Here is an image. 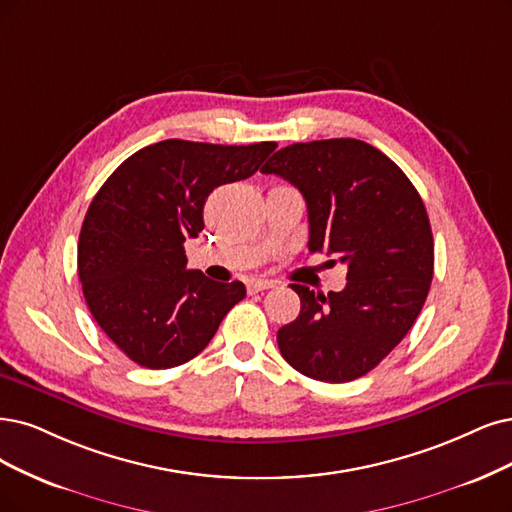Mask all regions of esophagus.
<instances>
[{
	"instance_id": "1",
	"label": "esophagus",
	"mask_w": 512,
	"mask_h": 512,
	"mask_svg": "<svg viewBox=\"0 0 512 512\" xmlns=\"http://www.w3.org/2000/svg\"><path fill=\"white\" fill-rule=\"evenodd\" d=\"M276 287L274 280H266V278H253L249 282V293H259V291H266V289H272Z\"/></svg>"
}]
</instances>
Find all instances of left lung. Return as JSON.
<instances>
[{"instance_id":"1","label":"left lung","mask_w":512,"mask_h":512,"mask_svg":"<svg viewBox=\"0 0 512 512\" xmlns=\"http://www.w3.org/2000/svg\"><path fill=\"white\" fill-rule=\"evenodd\" d=\"M261 173L306 198L310 253L348 266L337 293L291 285L301 310L278 329L280 354L314 380L352 382L380 365L422 312L434 270L426 206L399 166L358 139L293 143Z\"/></svg>"}]
</instances>
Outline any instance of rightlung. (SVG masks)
<instances>
[{"label": "right lung", "instance_id": "obj_1", "mask_svg": "<svg viewBox=\"0 0 512 512\" xmlns=\"http://www.w3.org/2000/svg\"><path fill=\"white\" fill-rule=\"evenodd\" d=\"M274 141L213 145L166 139L126 158L92 198L78 242L90 314L130 361L170 369L192 361L246 289L187 270L183 242L204 230L219 185L249 179Z\"/></svg>", "mask_w": 512, "mask_h": 512}]
</instances>
